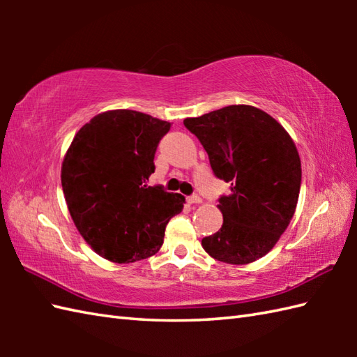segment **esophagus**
Instances as JSON below:
<instances>
[{
	"mask_svg": "<svg viewBox=\"0 0 357 357\" xmlns=\"http://www.w3.org/2000/svg\"><path fill=\"white\" fill-rule=\"evenodd\" d=\"M202 199H201V196H198V195H192V196H187V202L188 204H199Z\"/></svg>",
	"mask_w": 357,
	"mask_h": 357,
	"instance_id": "esophagus-1",
	"label": "esophagus"
}]
</instances>
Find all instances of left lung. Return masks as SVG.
Listing matches in <instances>:
<instances>
[{"label":"left lung","instance_id":"left-lung-1","mask_svg":"<svg viewBox=\"0 0 357 357\" xmlns=\"http://www.w3.org/2000/svg\"><path fill=\"white\" fill-rule=\"evenodd\" d=\"M184 126L206 149L215 176L230 183L219 198L224 222L202 247L244 265L267 255L290 224L301 190V159L290 135L253 105H227Z\"/></svg>","mask_w":357,"mask_h":357}]
</instances>
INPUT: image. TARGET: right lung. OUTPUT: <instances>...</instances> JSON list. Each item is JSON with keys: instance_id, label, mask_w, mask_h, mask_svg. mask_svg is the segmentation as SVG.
Segmentation results:
<instances>
[{"instance_id": "right-lung-1", "label": "right lung", "mask_w": 357, "mask_h": 357, "mask_svg": "<svg viewBox=\"0 0 357 357\" xmlns=\"http://www.w3.org/2000/svg\"><path fill=\"white\" fill-rule=\"evenodd\" d=\"M170 123L135 110L100 113L75 135L61 184L81 236L104 259L127 264L155 255L185 198L149 185Z\"/></svg>"}]
</instances>
